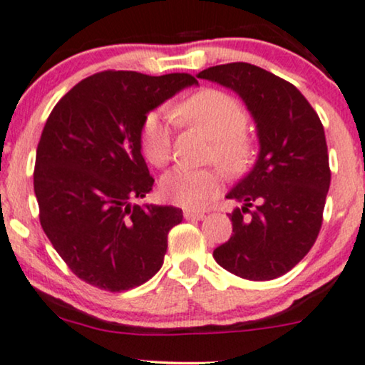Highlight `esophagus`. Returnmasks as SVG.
I'll return each instance as SVG.
<instances>
[{"instance_id":"obj_1","label":"esophagus","mask_w":365,"mask_h":365,"mask_svg":"<svg viewBox=\"0 0 365 365\" xmlns=\"http://www.w3.org/2000/svg\"><path fill=\"white\" fill-rule=\"evenodd\" d=\"M184 218H186V220H203L205 213H201V211L186 210V211H184Z\"/></svg>"}]
</instances>
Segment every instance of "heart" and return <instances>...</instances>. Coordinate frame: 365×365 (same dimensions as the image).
I'll list each match as a JSON object with an SVG mask.
<instances>
[{
  "label": "heart",
  "mask_w": 365,
  "mask_h": 365,
  "mask_svg": "<svg viewBox=\"0 0 365 365\" xmlns=\"http://www.w3.org/2000/svg\"><path fill=\"white\" fill-rule=\"evenodd\" d=\"M178 120L200 128L213 140V157L228 173H238L250 162L252 145L244 137L247 111L232 96L205 89L174 108ZM140 147L147 160L164 165L170 157V121L160 111L147 115L140 128ZM222 178L211 169H170L160 179V195L169 203L187 210H200L220 191Z\"/></svg>",
  "instance_id": "b5f03b06"
}]
</instances>
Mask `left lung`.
Returning a JSON list of instances; mask_svg holds the SVG:
<instances>
[{
    "label": "left lung",
    "mask_w": 365,
    "mask_h": 365,
    "mask_svg": "<svg viewBox=\"0 0 365 365\" xmlns=\"http://www.w3.org/2000/svg\"><path fill=\"white\" fill-rule=\"evenodd\" d=\"M196 78L237 93L259 138L254 168L227 195L242 205L228 213L233 233L213 257L238 277L271 281L291 271L320 233L330 187L325 130L298 88L257 66H215Z\"/></svg>",
    "instance_id": "8db88e82"
}]
</instances>
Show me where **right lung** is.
I'll return each instance as SVG.
<instances>
[{"label": "right lung", "instance_id": "right-lung-1", "mask_svg": "<svg viewBox=\"0 0 365 365\" xmlns=\"http://www.w3.org/2000/svg\"><path fill=\"white\" fill-rule=\"evenodd\" d=\"M196 84L190 74L105 71L53 106L34 170L40 225L88 284L128 291L162 267L168 233L181 223L182 210L132 203L154 186L140 128L152 110Z\"/></svg>", "mask_w": 365, "mask_h": 365}]
</instances>
